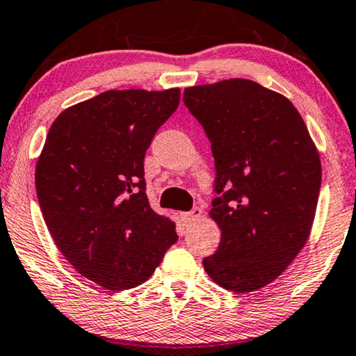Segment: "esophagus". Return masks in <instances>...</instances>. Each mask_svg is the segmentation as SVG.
<instances>
[{
  "label": "esophagus",
  "instance_id": "1",
  "mask_svg": "<svg viewBox=\"0 0 356 356\" xmlns=\"http://www.w3.org/2000/svg\"><path fill=\"white\" fill-rule=\"evenodd\" d=\"M202 216V209H200V207H195V209H191L189 212H183L181 214V222L184 225H189L193 224L195 220H197Z\"/></svg>",
  "mask_w": 356,
  "mask_h": 356
}]
</instances>
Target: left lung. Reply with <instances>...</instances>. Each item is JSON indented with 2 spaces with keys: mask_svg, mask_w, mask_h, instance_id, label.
<instances>
[{
  "mask_svg": "<svg viewBox=\"0 0 356 356\" xmlns=\"http://www.w3.org/2000/svg\"><path fill=\"white\" fill-rule=\"evenodd\" d=\"M216 163L209 216L220 229L202 260L214 283L252 293L275 281L306 245L322 168L301 114L283 95L232 78L184 90Z\"/></svg>",
  "mask_w": 356,
  "mask_h": 356,
  "instance_id": "obj_1",
  "label": "left lung"
}]
</instances>
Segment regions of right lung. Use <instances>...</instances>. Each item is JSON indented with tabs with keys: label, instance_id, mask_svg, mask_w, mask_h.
<instances>
[{
	"label": "right lung",
	"instance_id": "1",
	"mask_svg": "<svg viewBox=\"0 0 356 356\" xmlns=\"http://www.w3.org/2000/svg\"><path fill=\"white\" fill-rule=\"evenodd\" d=\"M179 88L111 90L63 111L37 160L35 191L55 245L106 289L147 281L178 240L145 193L144 159Z\"/></svg>",
	"mask_w": 356,
	"mask_h": 356
}]
</instances>
